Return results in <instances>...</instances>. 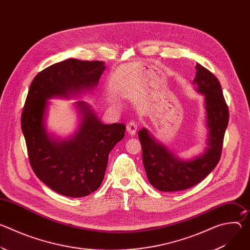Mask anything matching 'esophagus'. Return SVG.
Returning a JSON list of instances; mask_svg holds the SVG:
<instances>
[{
	"label": "esophagus",
	"instance_id": "1",
	"mask_svg": "<svg viewBox=\"0 0 250 250\" xmlns=\"http://www.w3.org/2000/svg\"><path fill=\"white\" fill-rule=\"evenodd\" d=\"M138 128V123L135 121H130L127 125H126V130L130 135H134L136 130Z\"/></svg>",
	"mask_w": 250,
	"mask_h": 250
}]
</instances>
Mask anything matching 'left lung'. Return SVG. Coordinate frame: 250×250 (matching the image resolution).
<instances>
[{
  "label": "left lung",
  "mask_w": 250,
  "mask_h": 250,
  "mask_svg": "<svg viewBox=\"0 0 250 250\" xmlns=\"http://www.w3.org/2000/svg\"><path fill=\"white\" fill-rule=\"evenodd\" d=\"M193 81L198 92L205 95L208 147L203 155L183 162L150 136L146 128L138 131L142 148V161L149 183L163 192L189 189L213 170L222 155L225 132L229 124V108L218 78L204 66L196 65Z\"/></svg>",
  "instance_id": "obj_1"
}]
</instances>
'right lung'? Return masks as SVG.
I'll return each mask as SVG.
<instances>
[{"label":"right lung","instance_id":"right-lung-1","mask_svg":"<svg viewBox=\"0 0 250 250\" xmlns=\"http://www.w3.org/2000/svg\"><path fill=\"white\" fill-rule=\"evenodd\" d=\"M104 68L98 60L71 58L55 63L34 77L26 96L21 122L29 164L40 180L63 196L85 197L101 186L109 153L124 138L125 125H103L80 102L84 116L78 131L71 139L56 142L43 126L46 100L97 86Z\"/></svg>","mask_w":250,"mask_h":250}]
</instances>
